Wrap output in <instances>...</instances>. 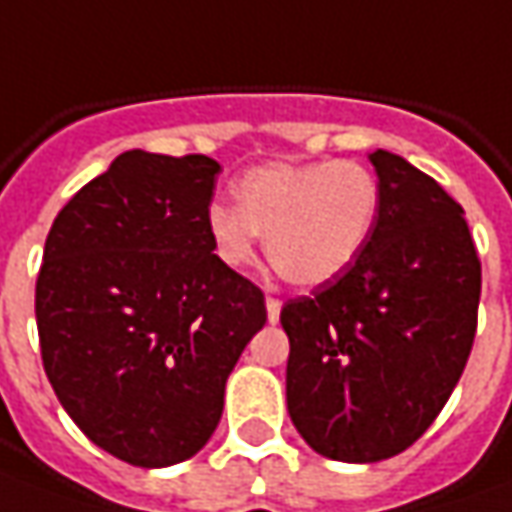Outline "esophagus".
I'll list each match as a JSON object with an SVG mask.
<instances>
[{
    "mask_svg": "<svg viewBox=\"0 0 512 512\" xmlns=\"http://www.w3.org/2000/svg\"><path fill=\"white\" fill-rule=\"evenodd\" d=\"M266 314H269V323L280 320V300L277 297H266Z\"/></svg>",
    "mask_w": 512,
    "mask_h": 512,
    "instance_id": "obj_1",
    "label": "esophagus"
}]
</instances>
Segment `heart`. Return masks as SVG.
Listing matches in <instances>:
<instances>
[{"instance_id":"heart-1","label":"heart","mask_w":512,"mask_h":512,"mask_svg":"<svg viewBox=\"0 0 512 512\" xmlns=\"http://www.w3.org/2000/svg\"><path fill=\"white\" fill-rule=\"evenodd\" d=\"M238 206L212 203L206 232L215 255L240 269L266 238L274 272L314 289L360 257L379 212L377 175L360 161L266 164L235 184Z\"/></svg>"}]
</instances>
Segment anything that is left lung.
I'll use <instances>...</instances> for the list:
<instances>
[{"label":"left lung","mask_w":512,"mask_h":512,"mask_svg":"<svg viewBox=\"0 0 512 512\" xmlns=\"http://www.w3.org/2000/svg\"><path fill=\"white\" fill-rule=\"evenodd\" d=\"M379 212L360 257L280 311L286 405L334 462L411 448L445 408L476 337L482 263L465 209L394 152L368 155Z\"/></svg>","instance_id":"1"}]
</instances>
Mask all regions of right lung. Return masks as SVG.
I'll return each mask as SVG.
<instances>
[{
  "label": "right lung",
  "instance_id": "1",
  "mask_svg": "<svg viewBox=\"0 0 512 512\" xmlns=\"http://www.w3.org/2000/svg\"><path fill=\"white\" fill-rule=\"evenodd\" d=\"M218 172L206 155L121 152L45 240V374L84 436L127 465H178L209 442L226 379L266 323L263 291L206 232Z\"/></svg>",
  "mask_w": 512,
  "mask_h": 512
}]
</instances>
